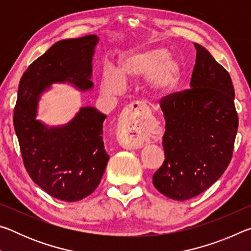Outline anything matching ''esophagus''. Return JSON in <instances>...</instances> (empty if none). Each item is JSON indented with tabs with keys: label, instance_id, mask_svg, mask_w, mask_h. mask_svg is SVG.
<instances>
[{
	"label": "esophagus",
	"instance_id": "esophagus-1",
	"mask_svg": "<svg viewBox=\"0 0 251 251\" xmlns=\"http://www.w3.org/2000/svg\"><path fill=\"white\" fill-rule=\"evenodd\" d=\"M120 130L123 147L130 150L141 148L151 135L150 121L146 116L145 110L139 105H131L126 118L120 123Z\"/></svg>",
	"mask_w": 251,
	"mask_h": 251
}]
</instances>
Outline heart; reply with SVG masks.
<instances>
[{
  "label": "heart",
  "instance_id": "b5f03b06",
  "mask_svg": "<svg viewBox=\"0 0 251 251\" xmlns=\"http://www.w3.org/2000/svg\"><path fill=\"white\" fill-rule=\"evenodd\" d=\"M145 76L144 90L155 100L168 96L175 91L182 76L179 59L164 48L137 49L126 53L118 62V69L106 66L101 75V90L116 94L123 82H130Z\"/></svg>",
  "mask_w": 251,
  "mask_h": 251
}]
</instances>
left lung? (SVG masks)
Returning <instances> with one entry per match:
<instances>
[{"label":"left lung","instance_id":"left-lung-1","mask_svg":"<svg viewBox=\"0 0 251 251\" xmlns=\"http://www.w3.org/2000/svg\"><path fill=\"white\" fill-rule=\"evenodd\" d=\"M190 88L164 97L165 160L152 176L155 188L175 201L196 197L230 163L238 129L235 91L228 72L195 43Z\"/></svg>","mask_w":251,"mask_h":251}]
</instances>
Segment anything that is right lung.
Here are the masks:
<instances>
[{"label":"right lung","mask_w":251,"mask_h":251,"mask_svg":"<svg viewBox=\"0 0 251 251\" xmlns=\"http://www.w3.org/2000/svg\"><path fill=\"white\" fill-rule=\"evenodd\" d=\"M97 43L94 34L56 42L20 80L13 123L24 166L36 185L59 201H82L100 185L109 159L103 142L106 115L87 106L67 124L49 127L36 120L37 106L55 83L67 82L82 92L93 88Z\"/></svg>","instance_id":"right-lung-1"}]
</instances>
